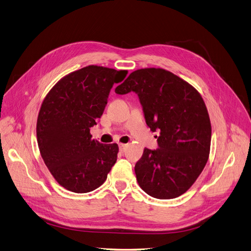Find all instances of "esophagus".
Here are the masks:
<instances>
[{
  "label": "esophagus",
  "mask_w": 251,
  "mask_h": 251,
  "mask_svg": "<svg viewBox=\"0 0 251 251\" xmlns=\"http://www.w3.org/2000/svg\"><path fill=\"white\" fill-rule=\"evenodd\" d=\"M126 147H127V145H125V144H119V149L121 152H124L126 150Z\"/></svg>",
  "instance_id": "34e87169"
}]
</instances>
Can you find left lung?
Instances as JSON below:
<instances>
[{
  "mask_svg": "<svg viewBox=\"0 0 251 251\" xmlns=\"http://www.w3.org/2000/svg\"><path fill=\"white\" fill-rule=\"evenodd\" d=\"M135 92L158 149L145 148L134 166L141 188L159 200L180 197L197 181L208 161L211 123L200 93L187 81L161 68L138 69L115 90Z\"/></svg>",
  "mask_w": 251,
  "mask_h": 251,
  "instance_id": "obj_1",
  "label": "left lung"
}]
</instances>
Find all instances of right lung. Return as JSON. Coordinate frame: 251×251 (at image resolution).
Segmentation results:
<instances>
[{
  "label": "right lung",
  "instance_id": "right-lung-1",
  "mask_svg": "<svg viewBox=\"0 0 251 251\" xmlns=\"http://www.w3.org/2000/svg\"><path fill=\"white\" fill-rule=\"evenodd\" d=\"M126 74L90 65L64 76L44 98L37 119V142L52 177L67 190H95L116 163L118 145L92 140L90 128L103 114L114 83Z\"/></svg>",
  "mask_w": 251,
  "mask_h": 251
}]
</instances>
